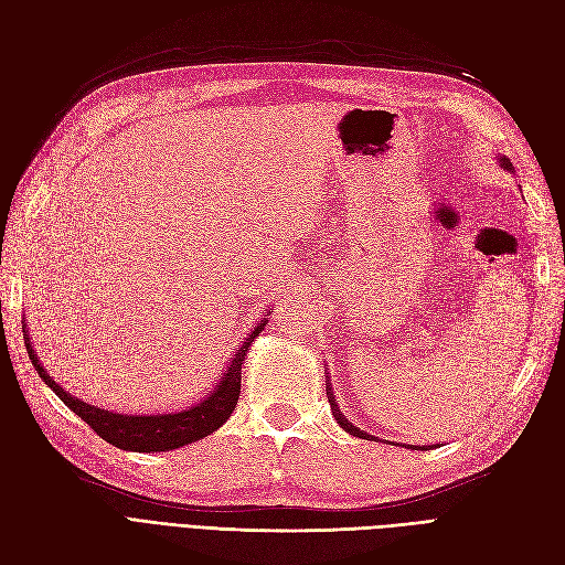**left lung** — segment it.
Here are the masks:
<instances>
[{"mask_svg":"<svg viewBox=\"0 0 565 565\" xmlns=\"http://www.w3.org/2000/svg\"><path fill=\"white\" fill-rule=\"evenodd\" d=\"M507 169H511V162L507 160V158H502L500 160ZM328 398H330V405H332V413H334V419L341 424V429L344 431H349V434H353V436H358V438H367V440H372V436H367V434H363L361 429H358V426H353V424H349V419L339 413V407L334 405V396H332V388H328Z\"/></svg>","mask_w":565,"mask_h":565,"instance_id":"1","label":"left lung"}]
</instances>
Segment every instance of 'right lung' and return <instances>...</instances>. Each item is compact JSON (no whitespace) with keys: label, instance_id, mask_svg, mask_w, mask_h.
<instances>
[{"label":"right lung","instance_id":"obj_1","mask_svg":"<svg viewBox=\"0 0 565 565\" xmlns=\"http://www.w3.org/2000/svg\"><path fill=\"white\" fill-rule=\"evenodd\" d=\"M264 324H266V318L256 324L245 344L235 351V358L231 361L228 370L224 372V380L218 382L216 391L210 393V396L202 403H198L195 407L181 409V413H174V415H150V417L117 415V413H110V409H98L94 405H87L84 401L71 396V393H65L54 380L49 377L38 361V353L32 351L28 334H25V349L30 355V363L35 365L38 374L51 386V391H54L77 417L87 422L100 438L108 440L110 446L119 450H131V452H167L210 436L231 417V413L237 405V398H241V380H243L241 370H243L245 353L249 351L256 334L264 330Z\"/></svg>","mask_w":565,"mask_h":565}]
</instances>
